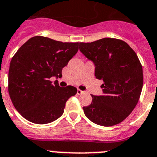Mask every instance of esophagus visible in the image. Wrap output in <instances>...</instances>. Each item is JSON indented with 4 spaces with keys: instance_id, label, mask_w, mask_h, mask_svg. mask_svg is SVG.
Here are the masks:
<instances>
[{
    "instance_id": "obj_1",
    "label": "esophagus",
    "mask_w": 157,
    "mask_h": 157,
    "mask_svg": "<svg viewBox=\"0 0 157 157\" xmlns=\"http://www.w3.org/2000/svg\"><path fill=\"white\" fill-rule=\"evenodd\" d=\"M83 93H84V91H82V90H79V89L77 90V94L78 95L82 94H83Z\"/></svg>"
}]
</instances>
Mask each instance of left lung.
Returning <instances> with one entry per match:
<instances>
[{
    "label": "left lung",
    "mask_w": 157,
    "mask_h": 157,
    "mask_svg": "<svg viewBox=\"0 0 157 157\" xmlns=\"http://www.w3.org/2000/svg\"><path fill=\"white\" fill-rule=\"evenodd\" d=\"M79 50L94 64L96 78L103 81V94L91 95V104L82 107L86 117L102 126L119 124L132 113L142 90L138 57L128 44L113 38L79 43Z\"/></svg>",
    "instance_id": "obj_1"
}]
</instances>
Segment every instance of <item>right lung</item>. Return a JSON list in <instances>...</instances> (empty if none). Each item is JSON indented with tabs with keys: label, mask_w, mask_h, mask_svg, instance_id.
Masks as SVG:
<instances>
[{
	"label": "right lung",
	"mask_w": 157,
	"mask_h": 157,
	"mask_svg": "<svg viewBox=\"0 0 157 157\" xmlns=\"http://www.w3.org/2000/svg\"><path fill=\"white\" fill-rule=\"evenodd\" d=\"M78 50V43H63L34 36L19 48L10 63L9 94L13 105L26 120L48 124L60 117L69 98L75 95L72 86L60 87L52 77L62 70Z\"/></svg>",
	"instance_id": "1"
}]
</instances>
